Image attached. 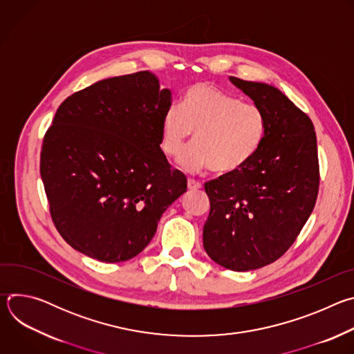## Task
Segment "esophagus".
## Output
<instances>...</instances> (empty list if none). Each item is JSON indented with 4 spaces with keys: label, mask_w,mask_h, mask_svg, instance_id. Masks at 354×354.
<instances>
[{
    "label": "esophagus",
    "mask_w": 354,
    "mask_h": 354,
    "mask_svg": "<svg viewBox=\"0 0 354 354\" xmlns=\"http://www.w3.org/2000/svg\"><path fill=\"white\" fill-rule=\"evenodd\" d=\"M187 187H189L190 190H198V189L201 187V183H200L198 180H196V179L189 178V179H187Z\"/></svg>",
    "instance_id": "obj_1"
}]
</instances>
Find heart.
Segmentation results:
<instances>
[{"mask_svg": "<svg viewBox=\"0 0 354 354\" xmlns=\"http://www.w3.org/2000/svg\"><path fill=\"white\" fill-rule=\"evenodd\" d=\"M161 147L176 157L193 141L179 164L189 172L212 168L231 174L249 164L266 137L265 111L210 85H193L182 99V108L171 106L162 119Z\"/></svg>", "mask_w": 354, "mask_h": 354, "instance_id": "heart-1", "label": "heart"}]
</instances>
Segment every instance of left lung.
<instances>
[{"label":"left lung","instance_id":"obj_1","mask_svg":"<svg viewBox=\"0 0 354 354\" xmlns=\"http://www.w3.org/2000/svg\"><path fill=\"white\" fill-rule=\"evenodd\" d=\"M268 118L258 154L239 171L205 185L210 214L203 246L220 266L246 272L273 263L311 216L319 187L311 119L277 88L230 77Z\"/></svg>","mask_w":354,"mask_h":354}]
</instances>
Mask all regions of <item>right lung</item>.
I'll return each instance as SVG.
<instances>
[{
	"instance_id": "obj_1",
	"label": "right lung",
	"mask_w": 354,
	"mask_h": 354,
	"mask_svg": "<svg viewBox=\"0 0 354 354\" xmlns=\"http://www.w3.org/2000/svg\"><path fill=\"white\" fill-rule=\"evenodd\" d=\"M171 104V91L140 71L97 81L59 106L40 176L57 231L81 254L106 263L137 257L186 192L160 147Z\"/></svg>"
}]
</instances>
